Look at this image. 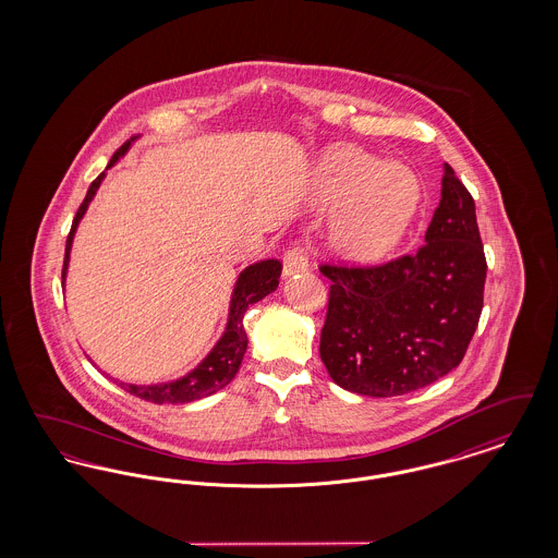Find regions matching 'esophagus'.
I'll return each instance as SVG.
<instances>
[{
    "mask_svg": "<svg viewBox=\"0 0 558 558\" xmlns=\"http://www.w3.org/2000/svg\"><path fill=\"white\" fill-rule=\"evenodd\" d=\"M307 267H310V259L299 246H294V248L284 253V262H282V276L284 278H289L292 274H299V271H305Z\"/></svg>",
    "mask_w": 558,
    "mask_h": 558,
    "instance_id": "esophagus-1",
    "label": "esophagus"
}]
</instances>
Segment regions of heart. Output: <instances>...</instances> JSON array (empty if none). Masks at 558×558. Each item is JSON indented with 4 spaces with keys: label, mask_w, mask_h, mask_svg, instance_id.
Listing matches in <instances>:
<instances>
[{
    "label": "heart",
    "mask_w": 558,
    "mask_h": 558,
    "mask_svg": "<svg viewBox=\"0 0 558 558\" xmlns=\"http://www.w3.org/2000/svg\"><path fill=\"white\" fill-rule=\"evenodd\" d=\"M314 198L326 211L345 207L332 223L335 246L353 262L376 264L410 230L423 203V184L405 165H387L357 148H335L318 162Z\"/></svg>",
    "instance_id": "obj_1"
}]
</instances>
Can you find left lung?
I'll list each match as a JSON object with an SVG mask.
<instances>
[{
  "label": "left lung",
  "mask_w": 558,
  "mask_h": 558,
  "mask_svg": "<svg viewBox=\"0 0 558 558\" xmlns=\"http://www.w3.org/2000/svg\"><path fill=\"white\" fill-rule=\"evenodd\" d=\"M485 255L475 201L444 162L425 244L387 266L322 267L332 282L319 357L345 391L403 396L453 371L477 330Z\"/></svg>",
  "instance_id": "left-lung-1"
}]
</instances>
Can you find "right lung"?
<instances>
[{"instance_id": "obj_1", "label": "right lung", "mask_w": 558, "mask_h": 558, "mask_svg": "<svg viewBox=\"0 0 558 558\" xmlns=\"http://www.w3.org/2000/svg\"><path fill=\"white\" fill-rule=\"evenodd\" d=\"M132 148V142L123 144L107 165L105 173H100L92 186L85 194V201L81 203L80 211L73 219V228L71 234L66 239V251H64V269H62V287H66V271L71 264V248H73V240L77 234L81 219L85 217V213L89 209V203L94 201L96 192L102 186L107 171L110 167H114L119 160L123 159ZM282 271V264L278 259H262L257 264L244 267L236 278L232 299H230V310H228V322L226 328L221 332V337L217 339V343L211 347V351L201 360V364L196 368L186 372L180 378L167 380V383H153V385H135V383H123V380H112L133 393L135 398L146 399L153 403H187V401H196V399L209 398L213 393H217L219 389H223L239 372L244 351H246V332L242 326L244 312L262 301L269 292L278 289V278ZM92 360V357H89ZM94 364V360H92ZM96 366V364H94ZM102 372V371H100ZM107 374V372H102ZM108 376V374H107Z\"/></svg>"}]
</instances>
